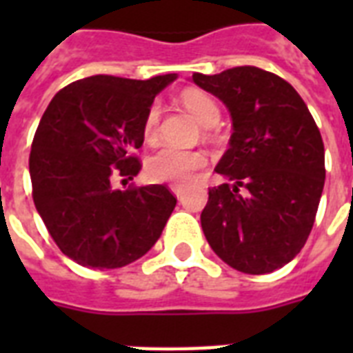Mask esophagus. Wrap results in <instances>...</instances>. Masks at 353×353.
<instances>
[{"label": "esophagus", "mask_w": 353, "mask_h": 353, "mask_svg": "<svg viewBox=\"0 0 353 353\" xmlns=\"http://www.w3.org/2000/svg\"><path fill=\"white\" fill-rule=\"evenodd\" d=\"M172 192L176 194L177 198H181L183 194H185V188H183V187H172Z\"/></svg>", "instance_id": "obj_1"}]
</instances>
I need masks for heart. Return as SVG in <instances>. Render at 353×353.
I'll use <instances>...</instances> for the list:
<instances>
[{
	"mask_svg": "<svg viewBox=\"0 0 353 353\" xmlns=\"http://www.w3.org/2000/svg\"><path fill=\"white\" fill-rule=\"evenodd\" d=\"M181 102L188 112L198 119L203 126H212L220 119V108L209 95L198 90H188L181 95ZM161 108L152 104L146 110L143 121V135L146 141H154L159 126ZM207 163L203 152L199 150H183L166 144L152 154L146 161V176L155 183H168L183 187L194 179L196 172L201 170Z\"/></svg>",
	"mask_w": 353,
	"mask_h": 353,
	"instance_id": "obj_1",
	"label": "heart"
}]
</instances>
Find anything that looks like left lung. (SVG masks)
Listing matches in <instances>:
<instances>
[{"label":"left lung","mask_w":353,"mask_h":353,"mask_svg":"<svg viewBox=\"0 0 353 353\" xmlns=\"http://www.w3.org/2000/svg\"><path fill=\"white\" fill-rule=\"evenodd\" d=\"M192 80L231 112L229 150L216 172L232 183L209 188L201 227L236 271L265 274L301 252L324 188V144L295 88L254 65Z\"/></svg>","instance_id":"left-lung-1"}]
</instances>
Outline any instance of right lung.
<instances>
[{"instance_id":"1","label":"right lung","mask_w":353,"mask_h":353,"mask_svg":"<svg viewBox=\"0 0 353 353\" xmlns=\"http://www.w3.org/2000/svg\"><path fill=\"white\" fill-rule=\"evenodd\" d=\"M176 74L132 80L95 74L49 102L29 157L32 199L60 251L84 268L115 269L152 249L177 199L166 185L113 190L137 176L143 121Z\"/></svg>"}]
</instances>
